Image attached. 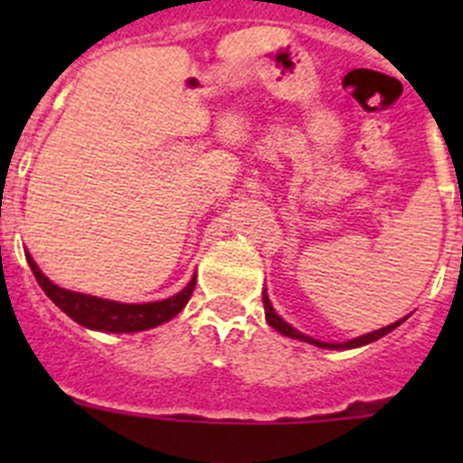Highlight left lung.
Returning a JSON list of instances; mask_svg holds the SVG:
<instances>
[{
	"label": "left lung",
	"mask_w": 463,
	"mask_h": 463,
	"mask_svg": "<svg viewBox=\"0 0 463 463\" xmlns=\"http://www.w3.org/2000/svg\"><path fill=\"white\" fill-rule=\"evenodd\" d=\"M261 301H264V315H267V322H269V325L273 326V329L280 331L282 336L294 338V341L310 343V345H315V347H325V350H353V347L369 345V343H373V341H378V338L387 336V334H390V331H394L396 326L403 325V322L408 320V315H406V317H401V320L392 322V325L383 326V329L371 331V334H364V336L350 338V341H345V343H326V341H317V338H313V336H306V334H301V331L294 329L292 325H288V322L282 320L280 315L276 313V308H273V306H271V298H269L267 289H264V292H261Z\"/></svg>",
	"instance_id": "8db88e82"
}]
</instances>
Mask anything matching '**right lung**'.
<instances>
[{
    "label": "right lung",
    "instance_id": "obj_1",
    "mask_svg": "<svg viewBox=\"0 0 463 463\" xmlns=\"http://www.w3.org/2000/svg\"><path fill=\"white\" fill-rule=\"evenodd\" d=\"M24 257H27V264H30L41 289L46 292V297L51 298L57 308L67 313L73 322H79L85 329L110 331V334H132V331H146L165 325V322H169L171 317H175L185 308L196 285L194 273L185 288L178 294H174V297L162 298V301H148V304H120V301H110V298L60 288L51 278L43 276V271L36 267L34 257L30 252H24Z\"/></svg>",
    "mask_w": 463,
    "mask_h": 463
}]
</instances>
